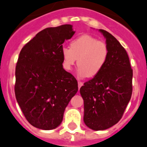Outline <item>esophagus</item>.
<instances>
[{
	"label": "esophagus",
	"instance_id": "obj_1",
	"mask_svg": "<svg viewBox=\"0 0 147 147\" xmlns=\"http://www.w3.org/2000/svg\"><path fill=\"white\" fill-rule=\"evenodd\" d=\"M83 85H84V83H83V82H81V81H78V89H80V88H81V86H83Z\"/></svg>",
	"mask_w": 147,
	"mask_h": 147
}]
</instances>
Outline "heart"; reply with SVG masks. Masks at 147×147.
Returning <instances> with one entry per match:
<instances>
[{
    "label": "heart",
    "instance_id": "b5f03b06",
    "mask_svg": "<svg viewBox=\"0 0 147 147\" xmlns=\"http://www.w3.org/2000/svg\"><path fill=\"white\" fill-rule=\"evenodd\" d=\"M109 54L107 45L102 41L84 34L71 41L70 48L61 50L63 66L69 71L77 61L79 74L88 78L96 76L106 63Z\"/></svg>",
    "mask_w": 147,
    "mask_h": 147
}]
</instances>
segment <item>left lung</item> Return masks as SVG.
Wrapping results in <instances>:
<instances>
[{
  "mask_svg": "<svg viewBox=\"0 0 147 147\" xmlns=\"http://www.w3.org/2000/svg\"><path fill=\"white\" fill-rule=\"evenodd\" d=\"M99 31L106 39L107 61L101 71L80 88L84 102V121L97 131L111 127L122 118L131 99L133 76L125 48L108 32Z\"/></svg>",
  "mask_w": 147,
  "mask_h": 147,
  "instance_id": "1",
  "label": "left lung"
}]
</instances>
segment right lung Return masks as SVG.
Wrapping results in <instances>:
<instances>
[{
  "instance_id": "right-lung-1",
  "label": "right lung",
  "mask_w": 147,
  "mask_h": 147,
  "mask_svg": "<svg viewBox=\"0 0 147 147\" xmlns=\"http://www.w3.org/2000/svg\"><path fill=\"white\" fill-rule=\"evenodd\" d=\"M75 32L71 25L42 30L20 52L15 94L27 120L50 130L62 122L65 108L78 91V82L62 65V44Z\"/></svg>"
}]
</instances>
